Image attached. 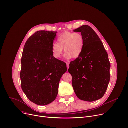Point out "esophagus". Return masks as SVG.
<instances>
[{
  "label": "esophagus",
  "instance_id": "obj_1",
  "mask_svg": "<svg viewBox=\"0 0 128 128\" xmlns=\"http://www.w3.org/2000/svg\"><path fill=\"white\" fill-rule=\"evenodd\" d=\"M66 66H67V69L68 70V68H69V63L68 62H66Z\"/></svg>",
  "mask_w": 128,
  "mask_h": 128
}]
</instances>
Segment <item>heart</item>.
I'll use <instances>...</instances> for the list:
<instances>
[{"label":"heart","instance_id":"obj_1","mask_svg":"<svg viewBox=\"0 0 128 128\" xmlns=\"http://www.w3.org/2000/svg\"><path fill=\"white\" fill-rule=\"evenodd\" d=\"M57 43H53L51 46L53 56L60 58L63 52L66 53L65 58L76 59L79 57L84 50V38L82 34L66 32L57 38Z\"/></svg>","mask_w":128,"mask_h":128}]
</instances>
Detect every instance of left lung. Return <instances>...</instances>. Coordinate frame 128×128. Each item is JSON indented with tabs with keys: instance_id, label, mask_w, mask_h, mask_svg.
Masks as SVG:
<instances>
[{
	"instance_id": "8db88e82",
	"label": "left lung",
	"mask_w": 128,
	"mask_h": 128,
	"mask_svg": "<svg viewBox=\"0 0 128 128\" xmlns=\"http://www.w3.org/2000/svg\"><path fill=\"white\" fill-rule=\"evenodd\" d=\"M80 32L84 46L81 55L71 62L68 71L79 99L93 102L104 95L110 80L111 64L100 37L90 26L84 25L73 31Z\"/></svg>"
}]
</instances>
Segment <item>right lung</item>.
Masks as SVG:
<instances>
[{
    "mask_svg": "<svg viewBox=\"0 0 128 128\" xmlns=\"http://www.w3.org/2000/svg\"><path fill=\"white\" fill-rule=\"evenodd\" d=\"M57 32L39 31L24 45L20 73L22 90L33 103L46 106L57 97L66 65L53 55L51 46Z\"/></svg>",
    "mask_w": 128,
    "mask_h": 128,
    "instance_id": "obj_1",
    "label": "right lung"
}]
</instances>
